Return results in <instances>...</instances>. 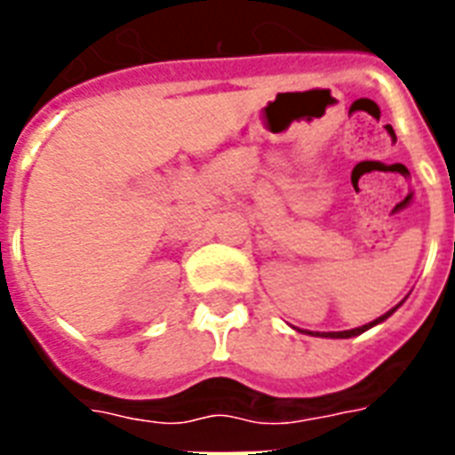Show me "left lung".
Returning a JSON list of instances; mask_svg holds the SVG:
<instances>
[{"label": "left lung", "instance_id": "obj_1", "mask_svg": "<svg viewBox=\"0 0 455 455\" xmlns=\"http://www.w3.org/2000/svg\"><path fill=\"white\" fill-rule=\"evenodd\" d=\"M402 307V302L396 304V307H392V309L387 311V314H382V316H378L375 321H371V323L366 325H359V328H352V331H335V332H309V335H318V338H331V339H347V338H356V335H361V332H366L368 328H373V325L382 323L385 318H389L392 314H395L396 309Z\"/></svg>", "mask_w": 455, "mask_h": 455}]
</instances>
